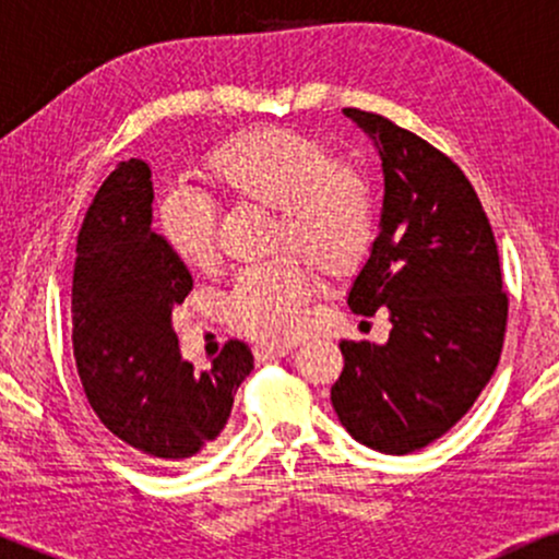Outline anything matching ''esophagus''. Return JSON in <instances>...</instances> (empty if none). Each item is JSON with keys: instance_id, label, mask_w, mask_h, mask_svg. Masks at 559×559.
<instances>
[{"instance_id": "obj_1", "label": "esophagus", "mask_w": 559, "mask_h": 559, "mask_svg": "<svg viewBox=\"0 0 559 559\" xmlns=\"http://www.w3.org/2000/svg\"><path fill=\"white\" fill-rule=\"evenodd\" d=\"M292 352V344H258L254 346V360L267 362L275 357H286Z\"/></svg>"}]
</instances>
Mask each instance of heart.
<instances>
[{"label":"heart","mask_w":559,"mask_h":559,"mask_svg":"<svg viewBox=\"0 0 559 559\" xmlns=\"http://www.w3.org/2000/svg\"><path fill=\"white\" fill-rule=\"evenodd\" d=\"M207 181L230 202L275 210L273 249L312 262L320 273L355 271L376 239V197L368 176L336 163L323 141L262 128L228 141L204 163ZM157 234L191 271L215 260L217 210L207 194L176 189L157 207ZM316 275L294 258L241 271L230 284L226 316L260 342H288L305 325Z\"/></svg>","instance_id":"heart-1"}]
</instances>
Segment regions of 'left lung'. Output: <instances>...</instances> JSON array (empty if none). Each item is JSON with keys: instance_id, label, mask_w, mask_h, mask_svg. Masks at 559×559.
Here are the masks:
<instances>
[{"instance_id": "obj_1", "label": "left lung", "mask_w": 559, "mask_h": 559, "mask_svg": "<svg viewBox=\"0 0 559 559\" xmlns=\"http://www.w3.org/2000/svg\"><path fill=\"white\" fill-rule=\"evenodd\" d=\"M373 139L383 210L349 288L357 316L386 307V344L342 342L331 386L342 426L365 447L409 454L454 426L499 365L507 294L489 217L444 152L376 112L346 107Z\"/></svg>"}]
</instances>
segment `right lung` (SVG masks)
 <instances>
[{"label":"right lung","mask_w":559,"mask_h":559,"mask_svg":"<svg viewBox=\"0 0 559 559\" xmlns=\"http://www.w3.org/2000/svg\"><path fill=\"white\" fill-rule=\"evenodd\" d=\"M152 199L150 165L128 159L105 178L83 217L70 307L73 357L107 431L173 465L223 431L254 357L236 338L207 370L181 357L173 307L194 281L152 228Z\"/></svg>","instance_id":"1"}]
</instances>
